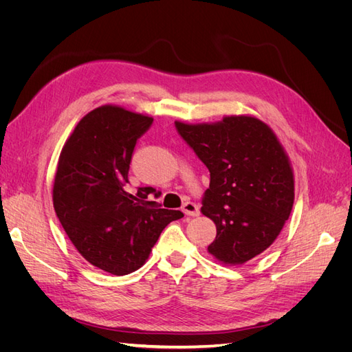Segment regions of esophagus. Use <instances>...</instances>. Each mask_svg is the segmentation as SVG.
<instances>
[{
  "label": "esophagus",
  "mask_w": 352,
  "mask_h": 352,
  "mask_svg": "<svg viewBox=\"0 0 352 352\" xmlns=\"http://www.w3.org/2000/svg\"><path fill=\"white\" fill-rule=\"evenodd\" d=\"M182 210H184V212H185L186 216H192V217L199 216V208H198V206L194 204V202H190V201H189V202H185Z\"/></svg>",
  "instance_id": "34e87169"
}]
</instances>
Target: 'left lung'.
Instances as JSON below:
<instances>
[{
  "label": "left lung",
  "instance_id": "8db88e82",
  "mask_svg": "<svg viewBox=\"0 0 352 352\" xmlns=\"http://www.w3.org/2000/svg\"><path fill=\"white\" fill-rule=\"evenodd\" d=\"M175 124L210 172L201 212L216 223L217 235L208 252L230 265L257 257L279 236L295 198L291 162L278 136L252 116Z\"/></svg>",
  "mask_w": 352,
  "mask_h": 352
}]
</instances>
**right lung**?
Listing matches in <instances>:
<instances>
[{
    "mask_svg": "<svg viewBox=\"0 0 352 352\" xmlns=\"http://www.w3.org/2000/svg\"><path fill=\"white\" fill-rule=\"evenodd\" d=\"M151 124L150 116L101 105L82 117L58 158L52 202L61 226L85 260L116 276L140 269L163 229L184 217L148 201L154 188H127L133 148Z\"/></svg>",
    "mask_w": 352,
    "mask_h": 352,
    "instance_id": "1",
    "label": "right lung"
}]
</instances>
